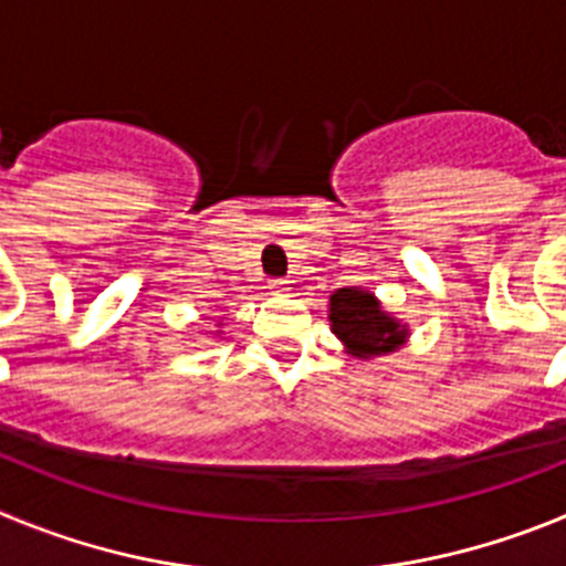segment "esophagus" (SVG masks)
<instances>
[{
    "label": "esophagus",
    "mask_w": 566,
    "mask_h": 566,
    "mask_svg": "<svg viewBox=\"0 0 566 566\" xmlns=\"http://www.w3.org/2000/svg\"><path fill=\"white\" fill-rule=\"evenodd\" d=\"M269 289H272L274 294H283V292H289V280H283V277L272 280V283H269Z\"/></svg>",
    "instance_id": "34e87169"
}]
</instances>
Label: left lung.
<instances>
[{
    "label": "left lung",
    "mask_w": 566,
    "mask_h": 566,
    "mask_svg": "<svg viewBox=\"0 0 566 566\" xmlns=\"http://www.w3.org/2000/svg\"><path fill=\"white\" fill-rule=\"evenodd\" d=\"M332 332L354 352V357L394 352L405 339V328L379 308L377 300L359 289L332 294Z\"/></svg>",
    "instance_id": "obj_1"
}]
</instances>
